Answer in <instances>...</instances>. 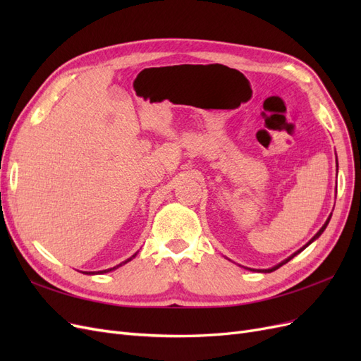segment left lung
I'll return each instance as SVG.
<instances>
[{"label":"left lung","mask_w":361,"mask_h":361,"mask_svg":"<svg viewBox=\"0 0 361 361\" xmlns=\"http://www.w3.org/2000/svg\"><path fill=\"white\" fill-rule=\"evenodd\" d=\"M330 218H331V215H330L329 218H326V221H325V224H324V226H322V227L319 228V232H318V233H316V235H314V236H313V238L310 239V241H309L307 244H305L304 247H301V248H300L298 251H295V253H293L292 256H289L288 259H285V260H283V262H280V264H279V265H276V267H272V268H269V269H264V271H262V272H272V271H276V269H279V268H280L281 265H285V264H288V262H289V260H290L292 257H295V256H297L298 253H301V251H302V250H304L305 247H309V245H310V244H312V243L314 241V239H318V238H319V236L322 235V232L325 231V227H326V226H329V223H330ZM251 271H255V269H251Z\"/></svg>","instance_id":"1"}]
</instances>
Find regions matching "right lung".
<instances>
[{
  "instance_id": "right-lung-1",
  "label": "right lung",
  "mask_w": 361,
  "mask_h": 361,
  "mask_svg": "<svg viewBox=\"0 0 361 361\" xmlns=\"http://www.w3.org/2000/svg\"><path fill=\"white\" fill-rule=\"evenodd\" d=\"M135 256H137V253H135L134 256H130L129 259H126L125 262H122V264H118V265H116V267H113V268H110V269H104V271H93V272H90V271H89V272H87V271H85V272H84V274H89V276H92V274H104V272H110V271H113V269H117L118 267H122V265L128 264V262H129V260H133V257H135Z\"/></svg>"
}]
</instances>
